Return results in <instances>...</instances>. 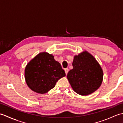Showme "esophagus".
I'll use <instances>...</instances> for the list:
<instances>
[{
  "instance_id": "34e87169",
  "label": "esophagus",
  "mask_w": 123,
  "mask_h": 123,
  "mask_svg": "<svg viewBox=\"0 0 123 123\" xmlns=\"http://www.w3.org/2000/svg\"><path fill=\"white\" fill-rule=\"evenodd\" d=\"M64 71H65V72H66V74H67L69 72V69L68 68H66L64 69Z\"/></svg>"
}]
</instances>
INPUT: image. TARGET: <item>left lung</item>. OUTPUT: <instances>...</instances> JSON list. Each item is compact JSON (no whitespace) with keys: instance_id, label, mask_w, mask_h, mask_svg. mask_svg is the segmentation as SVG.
<instances>
[{"instance_id":"1","label":"left lung","mask_w":123,"mask_h":123,"mask_svg":"<svg viewBox=\"0 0 123 123\" xmlns=\"http://www.w3.org/2000/svg\"><path fill=\"white\" fill-rule=\"evenodd\" d=\"M73 69L67 78L75 92L87 96L100 87L103 79V72L94 57L85 51L74 57Z\"/></svg>"}]
</instances>
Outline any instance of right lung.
I'll list each match as a JSON object with an SVG mask.
<instances>
[{
  "label": "right lung",
  "instance_id": "add662e5",
  "mask_svg": "<svg viewBox=\"0 0 123 123\" xmlns=\"http://www.w3.org/2000/svg\"><path fill=\"white\" fill-rule=\"evenodd\" d=\"M66 76L61 64L52 54L39 53L27 64L25 78L27 86L33 91L45 93L53 88L56 82Z\"/></svg>",
  "mask_w": 123,
  "mask_h": 123
}]
</instances>
